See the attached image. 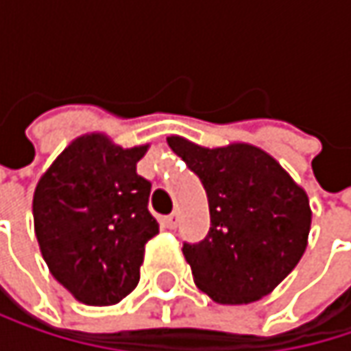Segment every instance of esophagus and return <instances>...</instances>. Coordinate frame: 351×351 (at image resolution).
Returning <instances> with one entry per match:
<instances>
[{
	"label": "esophagus",
	"instance_id": "34e87169",
	"mask_svg": "<svg viewBox=\"0 0 351 351\" xmlns=\"http://www.w3.org/2000/svg\"><path fill=\"white\" fill-rule=\"evenodd\" d=\"M162 223H165L167 230H176V226H178V213L173 211L171 215H167V217L162 219Z\"/></svg>",
	"mask_w": 351,
	"mask_h": 351
}]
</instances>
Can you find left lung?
I'll use <instances>...</instances> for the list:
<instances>
[{
  "instance_id": "1",
  "label": "left lung",
  "mask_w": 351,
  "mask_h": 351,
  "mask_svg": "<svg viewBox=\"0 0 351 351\" xmlns=\"http://www.w3.org/2000/svg\"><path fill=\"white\" fill-rule=\"evenodd\" d=\"M167 142L199 176L209 201L207 236L182 244L195 285L221 305L262 299L307 247L311 209L305 191L250 144L209 150L178 136Z\"/></svg>"
}]
</instances>
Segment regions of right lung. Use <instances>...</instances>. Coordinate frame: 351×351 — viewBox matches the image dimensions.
<instances>
[{
    "instance_id": "obj_1",
    "label": "right lung",
    "mask_w": 351,
    "mask_h": 351,
    "mask_svg": "<svg viewBox=\"0 0 351 351\" xmlns=\"http://www.w3.org/2000/svg\"><path fill=\"white\" fill-rule=\"evenodd\" d=\"M146 150L83 136L36 186L40 252L52 276L85 305H115L130 295L140 280L144 245L158 234L148 211L152 182L136 173Z\"/></svg>"
}]
</instances>
